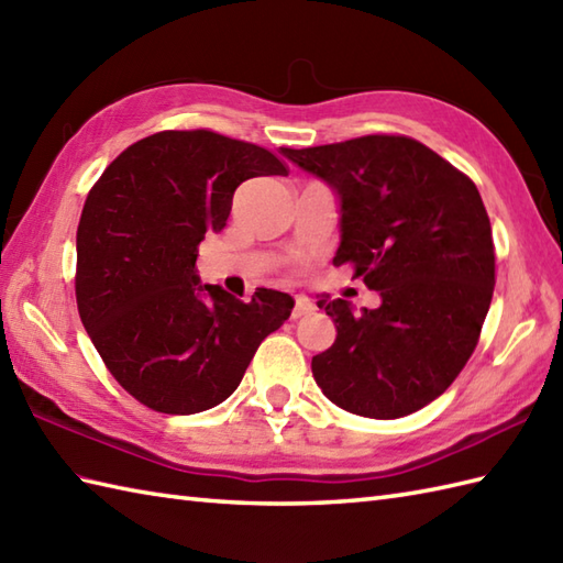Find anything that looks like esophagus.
Returning <instances> with one entry per match:
<instances>
[{
    "instance_id": "esophagus-1",
    "label": "esophagus",
    "mask_w": 563,
    "mask_h": 563,
    "mask_svg": "<svg viewBox=\"0 0 563 563\" xmlns=\"http://www.w3.org/2000/svg\"><path fill=\"white\" fill-rule=\"evenodd\" d=\"M314 309V302L309 300V297H305V295H297L295 297V309H292V319H300V317H305V314H309Z\"/></svg>"
}]
</instances>
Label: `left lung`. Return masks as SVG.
Segmentation results:
<instances>
[{
    "instance_id": "left-lung-1",
    "label": "left lung",
    "mask_w": 563,
    "mask_h": 563,
    "mask_svg": "<svg viewBox=\"0 0 563 563\" xmlns=\"http://www.w3.org/2000/svg\"><path fill=\"white\" fill-rule=\"evenodd\" d=\"M339 198L333 266L377 290V309L319 297L336 341L312 357L317 385L367 418L409 416L438 399L479 341L494 297L492 222L479 190L421 142L365 135L307 150L280 147Z\"/></svg>"
}]
</instances>
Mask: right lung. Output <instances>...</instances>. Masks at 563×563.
<instances>
[{
    "instance_id": "1",
    "label": "right lung",
    "mask_w": 563,
    "mask_h": 563,
    "mask_svg": "<svg viewBox=\"0 0 563 563\" xmlns=\"http://www.w3.org/2000/svg\"><path fill=\"white\" fill-rule=\"evenodd\" d=\"M258 145L210 130H164L130 145L89 190L77 227V307L106 367L154 411L188 416L239 387L295 300L249 302L202 285L198 244L224 230L239 184L285 176Z\"/></svg>"
}]
</instances>
